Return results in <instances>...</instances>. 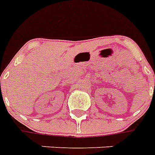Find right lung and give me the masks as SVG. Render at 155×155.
Returning a JSON list of instances; mask_svg holds the SVG:
<instances>
[{
	"instance_id": "right-lung-1",
	"label": "right lung",
	"mask_w": 155,
	"mask_h": 155,
	"mask_svg": "<svg viewBox=\"0 0 155 155\" xmlns=\"http://www.w3.org/2000/svg\"><path fill=\"white\" fill-rule=\"evenodd\" d=\"M0 84H1V83H0Z\"/></svg>"
}]
</instances>
